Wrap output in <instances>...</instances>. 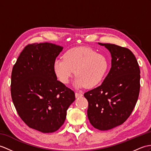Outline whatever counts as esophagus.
I'll use <instances>...</instances> for the list:
<instances>
[{"mask_svg":"<svg viewBox=\"0 0 151 151\" xmlns=\"http://www.w3.org/2000/svg\"><path fill=\"white\" fill-rule=\"evenodd\" d=\"M83 96V94L80 93H78V92H76L75 93V96L76 98H79V97H81Z\"/></svg>","mask_w":151,"mask_h":151,"instance_id":"34e87169","label":"esophagus"}]
</instances>
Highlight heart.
I'll return each instance as SVG.
<instances>
[{
  "mask_svg": "<svg viewBox=\"0 0 151 151\" xmlns=\"http://www.w3.org/2000/svg\"><path fill=\"white\" fill-rule=\"evenodd\" d=\"M108 68L106 56L89 47L70 49L64 58H56L53 62V71L59 81L68 83L75 71V86L86 88H92L100 83Z\"/></svg>",
  "mask_w": 151,
  "mask_h": 151,
  "instance_id": "heart-1",
  "label": "heart"
}]
</instances>
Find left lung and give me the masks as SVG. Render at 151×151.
Returning a JSON list of instances; mask_svg holds the SVG:
<instances>
[{"mask_svg":"<svg viewBox=\"0 0 151 151\" xmlns=\"http://www.w3.org/2000/svg\"><path fill=\"white\" fill-rule=\"evenodd\" d=\"M111 52V68L103 83L84 93L88 101L87 116L94 128L109 130L127 120L139 96L140 69L128 48L99 43Z\"/></svg>","mask_w":151,"mask_h":151,"instance_id":"8db88e82","label":"left lung"}]
</instances>
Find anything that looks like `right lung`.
<instances>
[{
    "label": "right lung",
    "instance_id": "1",
    "mask_svg": "<svg viewBox=\"0 0 151 151\" xmlns=\"http://www.w3.org/2000/svg\"><path fill=\"white\" fill-rule=\"evenodd\" d=\"M62 50L47 42L27 44L12 69L11 95L17 113L28 127L42 132L57 131L75 100L74 91L57 80L53 71Z\"/></svg>",
    "mask_w": 151,
    "mask_h": 151
}]
</instances>
